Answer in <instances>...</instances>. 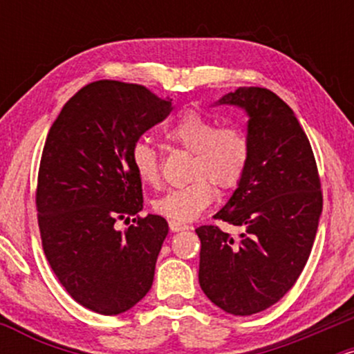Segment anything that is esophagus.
Here are the masks:
<instances>
[{
    "instance_id": "1",
    "label": "esophagus",
    "mask_w": 354,
    "mask_h": 354,
    "mask_svg": "<svg viewBox=\"0 0 354 354\" xmlns=\"http://www.w3.org/2000/svg\"><path fill=\"white\" fill-rule=\"evenodd\" d=\"M169 230L173 231V233H178V231H185L188 230V225H185V223L181 221H173V219H169Z\"/></svg>"
}]
</instances>
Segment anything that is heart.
<instances>
[{
    "mask_svg": "<svg viewBox=\"0 0 354 354\" xmlns=\"http://www.w3.org/2000/svg\"><path fill=\"white\" fill-rule=\"evenodd\" d=\"M169 143L193 151L188 185L168 189L153 201V209L173 221H191L214 200V185L234 189L250 165V140L239 128L219 126L200 111L183 113L166 128ZM131 165L145 185L160 183V154L148 141L140 140L131 148Z\"/></svg>",
    "mask_w": 354,
    "mask_h": 354,
    "instance_id": "b5f03b06",
    "label": "heart"
}]
</instances>
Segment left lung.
Returning <instances> with one entry per match:
<instances>
[{
  "instance_id": "obj_1",
  "label": "left lung",
  "mask_w": 354,
  "mask_h": 354,
  "mask_svg": "<svg viewBox=\"0 0 354 354\" xmlns=\"http://www.w3.org/2000/svg\"><path fill=\"white\" fill-rule=\"evenodd\" d=\"M216 104L248 115L250 165L214 219L200 226V286L223 311L250 316L278 303L310 258L323 209L315 154L293 109L266 88H238Z\"/></svg>"
}]
</instances>
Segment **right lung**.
<instances>
[{
	"mask_svg": "<svg viewBox=\"0 0 354 354\" xmlns=\"http://www.w3.org/2000/svg\"><path fill=\"white\" fill-rule=\"evenodd\" d=\"M171 111L141 84L101 80L64 104L48 133L36 188L44 254L81 306L120 315L145 298L154 278L168 223L143 209L131 165L140 136Z\"/></svg>",
	"mask_w": 354,
	"mask_h": 354,
	"instance_id": "right-lung-1",
	"label": "right lung"
}]
</instances>
